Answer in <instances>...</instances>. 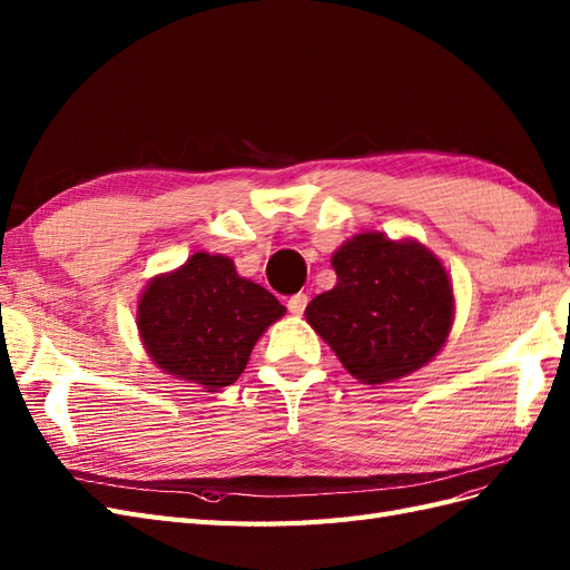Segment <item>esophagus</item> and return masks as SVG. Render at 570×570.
Here are the masks:
<instances>
[{
  "instance_id": "34e87169",
  "label": "esophagus",
  "mask_w": 570,
  "mask_h": 570,
  "mask_svg": "<svg viewBox=\"0 0 570 570\" xmlns=\"http://www.w3.org/2000/svg\"><path fill=\"white\" fill-rule=\"evenodd\" d=\"M306 304H309V297H306L304 292H299V295L289 297V302H287V309H289V314H292V316H302V314H304V309H306Z\"/></svg>"
}]
</instances>
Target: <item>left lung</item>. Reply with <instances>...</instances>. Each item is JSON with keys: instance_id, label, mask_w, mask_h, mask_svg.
<instances>
[{"instance_id": "left-lung-1", "label": "left lung", "mask_w": 570, "mask_h": 570, "mask_svg": "<svg viewBox=\"0 0 570 570\" xmlns=\"http://www.w3.org/2000/svg\"><path fill=\"white\" fill-rule=\"evenodd\" d=\"M331 264L335 287L304 314L352 376L386 383L436 355L453 323V287L432 252L366 233L345 242Z\"/></svg>"}]
</instances>
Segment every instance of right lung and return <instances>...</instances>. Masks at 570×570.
Returning <instances> with one entry per match:
<instances>
[{
    "instance_id": "add662e5",
    "label": "right lung",
    "mask_w": 570,
    "mask_h": 570,
    "mask_svg": "<svg viewBox=\"0 0 570 570\" xmlns=\"http://www.w3.org/2000/svg\"><path fill=\"white\" fill-rule=\"evenodd\" d=\"M283 314L285 306L239 278L227 256L198 252L146 287L138 331L167 374L213 391L239 379L258 337Z\"/></svg>"
}]
</instances>
